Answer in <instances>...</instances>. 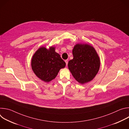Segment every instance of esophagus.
<instances>
[{
	"instance_id": "obj_1",
	"label": "esophagus",
	"mask_w": 129,
	"mask_h": 129,
	"mask_svg": "<svg viewBox=\"0 0 129 129\" xmlns=\"http://www.w3.org/2000/svg\"><path fill=\"white\" fill-rule=\"evenodd\" d=\"M65 63H66V65H67L68 63V60H66L65 61Z\"/></svg>"
}]
</instances>
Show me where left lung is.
<instances>
[{"label": "left lung", "mask_w": 129, "mask_h": 129, "mask_svg": "<svg viewBox=\"0 0 129 129\" xmlns=\"http://www.w3.org/2000/svg\"><path fill=\"white\" fill-rule=\"evenodd\" d=\"M73 58L68 69L77 81L84 84L92 80L100 67V59L94 48L88 44L78 43L72 49Z\"/></svg>", "instance_id": "obj_1"}]
</instances>
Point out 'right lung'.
Wrapping results in <instances>:
<instances>
[{
  "label": "right lung",
  "instance_id": "right-lung-1",
  "mask_svg": "<svg viewBox=\"0 0 129 129\" xmlns=\"http://www.w3.org/2000/svg\"><path fill=\"white\" fill-rule=\"evenodd\" d=\"M55 47L47 49L40 47L34 54L31 61V69L38 78L48 83L56 78L60 70L66 66L60 55L55 51Z\"/></svg>",
  "mask_w": 129,
  "mask_h": 129
}]
</instances>
